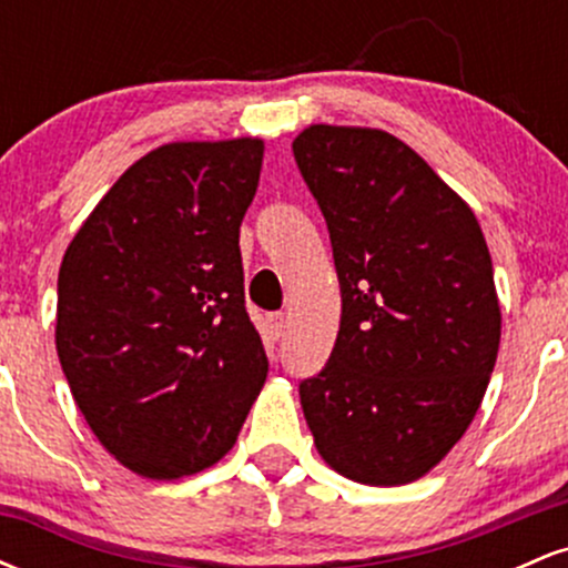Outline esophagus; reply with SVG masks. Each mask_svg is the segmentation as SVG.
Segmentation results:
<instances>
[{
  "label": "esophagus",
  "instance_id": "obj_1",
  "mask_svg": "<svg viewBox=\"0 0 568 568\" xmlns=\"http://www.w3.org/2000/svg\"><path fill=\"white\" fill-rule=\"evenodd\" d=\"M266 328H270L272 338L283 336L285 328H288V321H285V312H272V315L266 317Z\"/></svg>",
  "mask_w": 568,
  "mask_h": 568
}]
</instances>
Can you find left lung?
Listing matches in <instances>:
<instances>
[{"label": "left lung", "instance_id": "8db88e82", "mask_svg": "<svg viewBox=\"0 0 568 568\" xmlns=\"http://www.w3.org/2000/svg\"><path fill=\"white\" fill-rule=\"evenodd\" d=\"M321 205L342 323L298 384L317 452L357 484L433 470L470 427L499 349L494 266L467 202L384 130L312 125L293 141Z\"/></svg>", "mask_w": 568, "mask_h": 568}]
</instances>
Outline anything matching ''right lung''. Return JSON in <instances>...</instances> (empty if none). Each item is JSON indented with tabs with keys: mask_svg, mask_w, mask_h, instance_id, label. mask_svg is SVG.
Here are the masks:
<instances>
[{
	"mask_svg": "<svg viewBox=\"0 0 568 568\" xmlns=\"http://www.w3.org/2000/svg\"><path fill=\"white\" fill-rule=\"evenodd\" d=\"M258 139L165 143L116 179L58 272L55 347L95 438L143 478L216 465L264 387L240 224Z\"/></svg>",
	"mask_w": 568,
	"mask_h": 568,
	"instance_id": "obj_1",
	"label": "right lung"
}]
</instances>
